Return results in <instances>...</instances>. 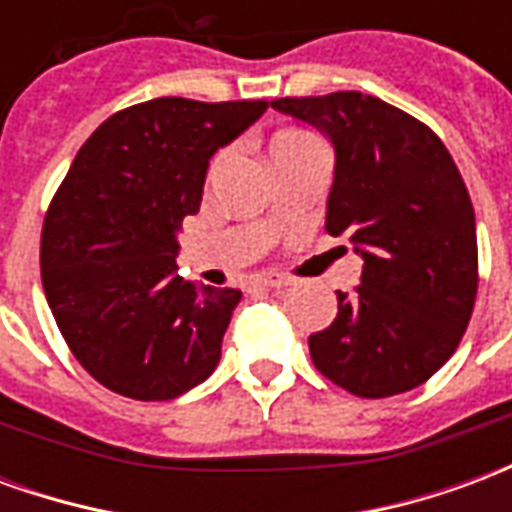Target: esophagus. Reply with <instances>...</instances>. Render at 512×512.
<instances>
[{"mask_svg": "<svg viewBox=\"0 0 512 512\" xmlns=\"http://www.w3.org/2000/svg\"><path fill=\"white\" fill-rule=\"evenodd\" d=\"M257 285H263V288H285V285H290L288 277H282V274H257L255 277Z\"/></svg>", "mask_w": 512, "mask_h": 512, "instance_id": "obj_1", "label": "esophagus"}]
</instances>
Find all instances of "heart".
I'll use <instances>...</instances> for the list:
<instances>
[{
	"instance_id": "b5f03b06",
	"label": "heart",
	"mask_w": 512,
	"mask_h": 512,
	"mask_svg": "<svg viewBox=\"0 0 512 512\" xmlns=\"http://www.w3.org/2000/svg\"><path fill=\"white\" fill-rule=\"evenodd\" d=\"M304 142H318L315 136L304 134V131H279L274 139H271V145H268V153L274 156L279 150H285V147H293V145H304Z\"/></svg>"
}]
</instances>
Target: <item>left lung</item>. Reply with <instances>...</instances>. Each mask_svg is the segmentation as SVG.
<instances>
[{
  "mask_svg": "<svg viewBox=\"0 0 512 512\" xmlns=\"http://www.w3.org/2000/svg\"><path fill=\"white\" fill-rule=\"evenodd\" d=\"M271 106L329 136L326 233L348 235L362 282L337 290V318L312 334L323 376L359 397L425 384L461 343L477 296L474 208L450 150L376 95L277 98Z\"/></svg>",
  "mask_w": 512,
  "mask_h": 512,
  "instance_id": "8db88e82",
  "label": "left lung"
}]
</instances>
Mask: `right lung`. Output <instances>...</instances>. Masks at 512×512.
Masks as SVG:
<instances>
[{
	"instance_id": "1",
	"label": "right lung",
	"mask_w": 512,
	"mask_h": 512,
	"mask_svg": "<svg viewBox=\"0 0 512 512\" xmlns=\"http://www.w3.org/2000/svg\"><path fill=\"white\" fill-rule=\"evenodd\" d=\"M268 109L153 98L82 145L40 233V277L90 376L134 400H172L211 376L241 290L178 277V230L200 211L208 161Z\"/></svg>"
}]
</instances>
